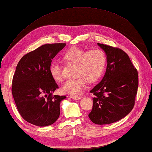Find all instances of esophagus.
<instances>
[{
	"label": "esophagus",
	"instance_id": "esophagus-1",
	"mask_svg": "<svg viewBox=\"0 0 152 152\" xmlns=\"http://www.w3.org/2000/svg\"><path fill=\"white\" fill-rule=\"evenodd\" d=\"M70 97L72 98V99H76V100H78L81 99V96L80 95H70Z\"/></svg>",
	"mask_w": 152,
	"mask_h": 152
}]
</instances>
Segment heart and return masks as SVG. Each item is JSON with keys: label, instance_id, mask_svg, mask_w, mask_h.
Wrapping results in <instances>:
<instances>
[{"label": "heart", "instance_id": "heart-1", "mask_svg": "<svg viewBox=\"0 0 152 152\" xmlns=\"http://www.w3.org/2000/svg\"><path fill=\"white\" fill-rule=\"evenodd\" d=\"M63 58L69 63L76 64V75L78 76L67 80L61 86V91L66 94H78L86 88L88 81L90 83L98 81L106 66V54L101 49L88 51L74 47L68 50ZM50 73L55 81L62 80L61 68L57 61L51 63Z\"/></svg>", "mask_w": 152, "mask_h": 152}]
</instances>
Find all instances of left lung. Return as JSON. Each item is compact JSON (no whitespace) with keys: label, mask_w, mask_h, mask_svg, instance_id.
<instances>
[{"label":"left lung","mask_w":152,"mask_h":152,"mask_svg":"<svg viewBox=\"0 0 152 152\" xmlns=\"http://www.w3.org/2000/svg\"><path fill=\"white\" fill-rule=\"evenodd\" d=\"M97 44L106 55L107 67L102 80L90 91L95 97L88 116L94 124L105 125L120 120L133 110L138 75L124 51L106 44Z\"/></svg>","instance_id":"8db88e82"}]
</instances>
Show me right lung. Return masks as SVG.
I'll list each match as a JSON object with an SVG mask.
<instances>
[{"label": "right lung", "instance_id": "obj_1", "mask_svg": "<svg viewBox=\"0 0 152 152\" xmlns=\"http://www.w3.org/2000/svg\"><path fill=\"white\" fill-rule=\"evenodd\" d=\"M65 43L44 44L25 54L16 66L12 93L21 117L30 124L45 127L57 121L60 103L65 96L53 95L59 88L50 66Z\"/></svg>", "mask_w": 152, "mask_h": 152}]
</instances>
